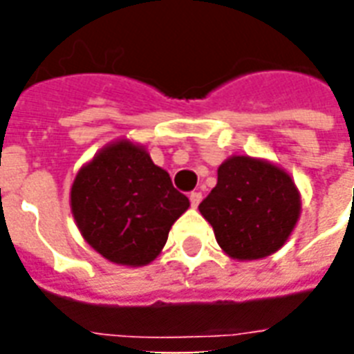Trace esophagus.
Segmentation results:
<instances>
[{
    "instance_id": "1",
    "label": "esophagus",
    "mask_w": 354,
    "mask_h": 354,
    "mask_svg": "<svg viewBox=\"0 0 354 354\" xmlns=\"http://www.w3.org/2000/svg\"><path fill=\"white\" fill-rule=\"evenodd\" d=\"M201 199H203V195H201L199 192H192L189 193V203H192V207H199Z\"/></svg>"
}]
</instances>
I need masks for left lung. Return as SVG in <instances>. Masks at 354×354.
Listing matches in <instances>:
<instances>
[{"mask_svg": "<svg viewBox=\"0 0 354 354\" xmlns=\"http://www.w3.org/2000/svg\"><path fill=\"white\" fill-rule=\"evenodd\" d=\"M292 178L271 162L235 155L218 169V184L199 205L222 250L235 260L277 252L299 218Z\"/></svg>", "mask_w": 354, "mask_h": 354, "instance_id": "obj_1", "label": "left lung"}]
</instances>
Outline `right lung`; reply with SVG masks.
I'll return each mask as SVG.
<instances>
[{"label": "right lung", "instance_id": "right-lung-1", "mask_svg": "<svg viewBox=\"0 0 354 354\" xmlns=\"http://www.w3.org/2000/svg\"><path fill=\"white\" fill-rule=\"evenodd\" d=\"M189 199L172 185L144 147L127 140L104 147L72 185V212L81 235L121 266L153 261Z\"/></svg>", "mask_w": 354, "mask_h": 354}]
</instances>
